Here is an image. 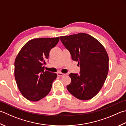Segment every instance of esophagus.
Instances as JSON below:
<instances>
[{
    "label": "esophagus",
    "instance_id": "obj_1",
    "mask_svg": "<svg viewBox=\"0 0 126 126\" xmlns=\"http://www.w3.org/2000/svg\"><path fill=\"white\" fill-rule=\"evenodd\" d=\"M65 74H63V73H60V72H58L57 73V75L58 76H60V77H62V76H64Z\"/></svg>",
    "mask_w": 126,
    "mask_h": 126
}]
</instances>
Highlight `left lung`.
Segmentation results:
<instances>
[{"label": "left lung", "instance_id": "1", "mask_svg": "<svg viewBox=\"0 0 126 126\" xmlns=\"http://www.w3.org/2000/svg\"><path fill=\"white\" fill-rule=\"evenodd\" d=\"M61 41L78 62L80 74L70 73V83L66 88L78 99L89 100L99 92L109 71V57L105 48L89 34L80 33L62 36Z\"/></svg>", "mask_w": 126, "mask_h": 126}]
</instances>
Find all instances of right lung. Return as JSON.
Here are the masks:
<instances>
[{
  "instance_id": "obj_1",
  "label": "right lung",
  "mask_w": 126,
  "mask_h": 126,
  "mask_svg": "<svg viewBox=\"0 0 126 126\" xmlns=\"http://www.w3.org/2000/svg\"><path fill=\"white\" fill-rule=\"evenodd\" d=\"M60 40V37L41 38L29 40L21 48L15 61V78L22 95L36 102L50 92L57 75L44 71L49 53Z\"/></svg>"
}]
</instances>
